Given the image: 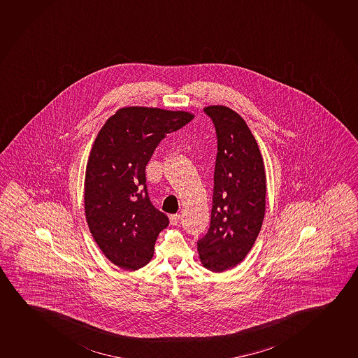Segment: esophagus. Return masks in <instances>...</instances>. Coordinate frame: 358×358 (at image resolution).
<instances>
[{"label": "esophagus", "instance_id": "esophagus-1", "mask_svg": "<svg viewBox=\"0 0 358 358\" xmlns=\"http://www.w3.org/2000/svg\"><path fill=\"white\" fill-rule=\"evenodd\" d=\"M180 219H181V217H180L178 214L170 215V223H171V225H178V223H180Z\"/></svg>", "mask_w": 358, "mask_h": 358}]
</instances>
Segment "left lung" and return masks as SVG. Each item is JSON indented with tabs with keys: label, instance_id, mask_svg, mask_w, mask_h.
<instances>
[{
	"label": "left lung",
	"instance_id": "left-lung-1",
	"mask_svg": "<svg viewBox=\"0 0 358 358\" xmlns=\"http://www.w3.org/2000/svg\"><path fill=\"white\" fill-rule=\"evenodd\" d=\"M218 154L212 215L197 243L201 264L212 272L234 268L259 236L266 210V175L257 141L241 115L227 106H208Z\"/></svg>",
	"mask_w": 358,
	"mask_h": 358
}]
</instances>
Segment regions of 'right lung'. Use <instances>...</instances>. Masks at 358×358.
<instances>
[{"instance_id": "1", "label": "right lung", "mask_w": 358, "mask_h": 358, "mask_svg": "<svg viewBox=\"0 0 358 358\" xmlns=\"http://www.w3.org/2000/svg\"><path fill=\"white\" fill-rule=\"evenodd\" d=\"M193 118L185 110L124 107L94 140L85 175V214L96 244L123 270L149 264L156 238L169 225L148 196L146 165L161 140Z\"/></svg>"}]
</instances>
